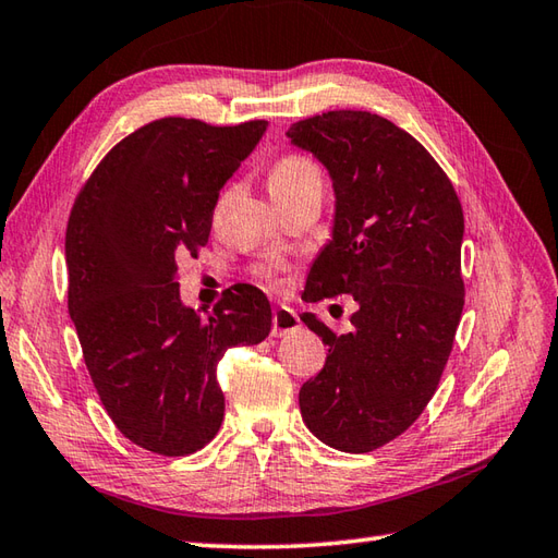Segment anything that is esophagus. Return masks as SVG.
<instances>
[{
  "label": "esophagus",
  "mask_w": 558,
  "mask_h": 558,
  "mask_svg": "<svg viewBox=\"0 0 558 558\" xmlns=\"http://www.w3.org/2000/svg\"><path fill=\"white\" fill-rule=\"evenodd\" d=\"M300 328V316L290 306H278V310H272V328H270V336L272 338H280V336H288L292 330Z\"/></svg>",
  "instance_id": "1"
}]
</instances>
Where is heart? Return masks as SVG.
<instances>
[{"label":"heart","instance_id":"1","mask_svg":"<svg viewBox=\"0 0 558 558\" xmlns=\"http://www.w3.org/2000/svg\"><path fill=\"white\" fill-rule=\"evenodd\" d=\"M322 182L324 177H322V170H318V165L306 156H300V153H286V156H280L268 170V192L272 198L298 194L306 186H322ZM280 268L282 266L278 260H270V264L260 266L258 272L266 280L278 282Z\"/></svg>","mask_w":558,"mask_h":558}]
</instances>
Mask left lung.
Segmentation results:
<instances>
[{
    "instance_id": "1",
    "label": "left lung",
    "mask_w": 558,
    "mask_h": 558,
    "mask_svg": "<svg viewBox=\"0 0 558 558\" xmlns=\"http://www.w3.org/2000/svg\"><path fill=\"white\" fill-rule=\"evenodd\" d=\"M288 136L326 165L336 189L333 240L304 300L352 294L360 304L345 336L302 314L328 345L324 369L300 390L302 420L326 446L369 453L420 417L453 350L465 304L462 206L429 150L386 117L333 110Z\"/></svg>"
}]
</instances>
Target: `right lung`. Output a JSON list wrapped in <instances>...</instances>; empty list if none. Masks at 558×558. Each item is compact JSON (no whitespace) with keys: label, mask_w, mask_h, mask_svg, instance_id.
Listing matches in <instances>:
<instances>
[{"label":"right lung","mask_w":558,"mask_h":558,"mask_svg":"<svg viewBox=\"0 0 558 558\" xmlns=\"http://www.w3.org/2000/svg\"><path fill=\"white\" fill-rule=\"evenodd\" d=\"M266 126L162 117L122 138L71 208L69 314L83 362L117 429L150 453L204 448L225 414V350L270 333V304L254 286L230 288L201 318L177 282V264L208 244L220 189Z\"/></svg>","instance_id":"obj_1"}]
</instances>
